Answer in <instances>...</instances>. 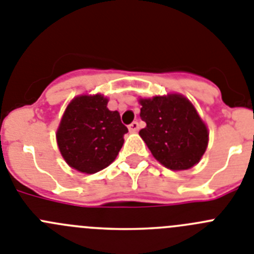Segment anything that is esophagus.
Instances as JSON below:
<instances>
[{"label":"esophagus","mask_w":254,"mask_h":254,"mask_svg":"<svg viewBox=\"0 0 254 254\" xmlns=\"http://www.w3.org/2000/svg\"><path fill=\"white\" fill-rule=\"evenodd\" d=\"M139 129V123L138 122H132L131 124L129 125V131L134 132Z\"/></svg>","instance_id":"obj_1"}]
</instances>
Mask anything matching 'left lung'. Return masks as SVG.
<instances>
[{"mask_svg": "<svg viewBox=\"0 0 254 254\" xmlns=\"http://www.w3.org/2000/svg\"><path fill=\"white\" fill-rule=\"evenodd\" d=\"M140 118L147 127L140 136L159 163L173 171L189 170L205 153L206 125L192 104L181 95L140 100Z\"/></svg>", "mask_w": 254, "mask_h": 254, "instance_id": "left-lung-1", "label": "left lung"}]
</instances>
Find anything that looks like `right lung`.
Here are the masks:
<instances>
[{"label": "right lung", "instance_id": "add662e5", "mask_svg": "<svg viewBox=\"0 0 254 254\" xmlns=\"http://www.w3.org/2000/svg\"><path fill=\"white\" fill-rule=\"evenodd\" d=\"M127 127L102 95L79 96L65 109L57 131L63 158L83 173H96L115 161Z\"/></svg>", "mask_w": 254, "mask_h": 254}]
</instances>
